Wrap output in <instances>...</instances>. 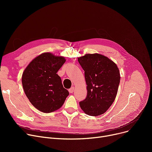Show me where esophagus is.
I'll list each match as a JSON object with an SVG mask.
<instances>
[{
    "label": "esophagus",
    "instance_id": "obj_1",
    "mask_svg": "<svg viewBox=\"0 0 152 152\" xmlns=\"http://www.w3.org/2000/svg\"><path fill=\"white\" fill-rule=\"evenodd\" d=\"M68 91H69V93H73L74 92V91H75V87H71Z\"/></svg>",
    "mask_w": 152,
    "mask_h": 152
}]
</instances>
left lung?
<instances>
[{
	"mask_svg": "<svg viewBox=\"0 0 152 152\" xmlns=\"http://www.w3.org/2000/svg\"><path fill=\"white\" fill-rule=\"evenodd\" d=\"M78 61L87 86V97L79 105L89 116L102 115L116 98L121 79L119 69L113 61L99 53L86 54Z\"/></svg>",
	"mask_w": 152,
	"mask_h": 152,
	"instance_id": "left-lung-1",
	"label": "left lung"
}]
</instances>
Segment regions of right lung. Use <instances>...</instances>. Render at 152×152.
Returning <instances> with one entry per match:
<instances>
[{
    "label": "right lung",
    "mask_w": 152,
    "mask_h": 152,
    "mask_svg": "<svg viewBox=\"0 0 152 152\" xmlns=\"http://www.w3.org/2000/svg\"><path fill=\"white\" fill-rule=\"evenodd\" d=\"M65 61L63 57L44 53L32 61L23 72L24 91L31 104L42 112L59 109L69 95L57 74Z\"/></svg>",
    "instance_id": "obj_1"
}]
</instances>
